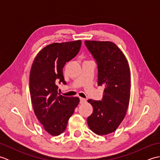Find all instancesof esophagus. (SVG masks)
Wrapping results in <instances>:
<instances>
[{"label": "esophagus", "instance_id": "34e87169", "mask_svg": "<svg viewBox=\"0 0 160 160\" xmlns=\"http://www.w3.org/2000/svg\"><path fill=\"white\" fill-rule=\"evenodd\" d=\"M85 102H86V99H84V98H80V104H83Z\"/></svg>", "mask_w": 160, "mask_h": 160}]
</instances>
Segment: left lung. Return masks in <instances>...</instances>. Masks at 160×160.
Here are the masks:
<instances>
[{
  "label": "left lung",
  "instance_id": "left-lung-1",
  "mask_svg": "<svg viewBox=\"0 0 160 160\" xmlns=\"http://www.w3.org/2000/svg\"><path fill=\"white\" fill-rule=\"evenodd\" d=\"M88 50L98 65V85L104 86L102 99L89 100L93 111L87 124L98 135L115 131L124 120L131 93V73L124 54L109 41L85 40Z\"/></svg>",
  "mask_w": 160,
  "mask_h": 160
}]
</instances>
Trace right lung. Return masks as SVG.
I'll return each mask as SVG.
<instances>
[{
    "instance_id": "1",
    "label": "right lung",
    "mask_w": 160,
    "mask_h": 160,
    "mask_svg": "<svg viewBox=\"0 0 160 160\" xmlns=\"http://www.w3.org/2000/svg\"><path fill=\"white\" fill-rule=\"evenodd\" d=\"M81 40L52 43L37 54L30 71L29 91L37 118L50 135L65 130L80 100L58 94L57 84H66L63 67L78 53Z\"/></svg>"
}]
</instances>
